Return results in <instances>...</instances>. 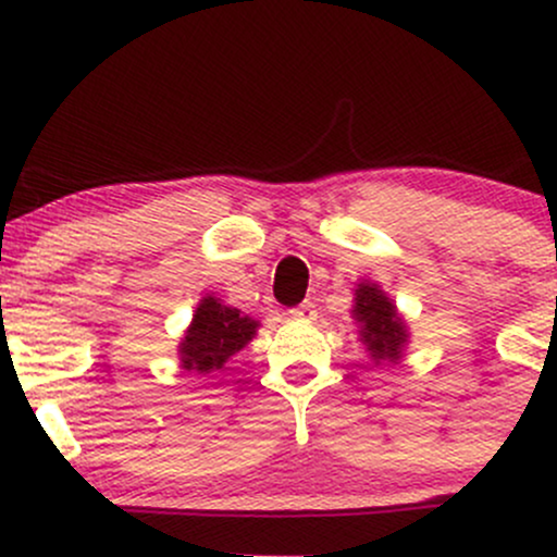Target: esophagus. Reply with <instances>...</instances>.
<instances>
[{
    "mask_svg": "<svg viewBox=\"0 0 557 557\" xmlns=\"http://www.w3.org/2000/svg\"><path fill=\"white\" fill-rule=\"evenodd\" d=\"M290 317L298 319V322H314V319H317L314 304H309V300H306V304H300V306H296V309H290Z\"/></svg>",
    "mask_w": 557,
    "mask_h": 557,
    "instance_id": "34e87169",
    "label": "esophagus"
}]
</instances>
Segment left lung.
Wrapping results in <instances>:
<instances>
[{"label": "left lung", "mask_w": 557, "mask_h": 557, "mask_svg": "<svg viewBox=\"0 0 557 557\" xmlns=\"http://www.w3.org/2000/svg\"><path fill=\"white\" fill-rule=\"evenodd\" d=\"M354 296V319L359 322V337L372 359L376 363L400 361L403 348L408 343V330L393 300L385 296L380 285L367 283V280L356 285Z\"/></svg>", "instance_id": "1"}]
</instances>
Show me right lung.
<instances>
[{
	"instance_id": "1",
	"label": "right lung",
	"mask_w": 557,
	"mask_h": 557,
	"mask_svg": "<svg viewBox=\"0 0 557 557\" xmlns=\"http://www.w3.org/2000/svg\"><path fill=\"white\" fill-rule=\"evenodd\" d=\"M259 322L240 309L220 304L214 296L201 298L194 322L185 330V337L177 345L181 367L185 372L209 374L225 367L230 356H235L253 341Z\"/></svg>"
}]
</instances>
